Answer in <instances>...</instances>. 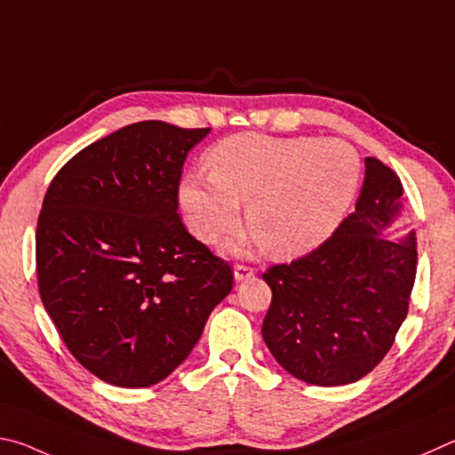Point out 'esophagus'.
Listing matches in <instances>:
<instances>
[{"instance_id":"esophagus-1","label":"esophagus","mask_w":455,"mask_h":455,"mask_svg":"<svg viewBox=\"0 0 455 455\" xmlns=\"http://www.w3.org/2000/svg\"><path fill=\"white\" fill-rule=\"evenodd\" d=\"M253 274V267H250V266H243V264H235V267H234V277L237 282H242V280H248V277H251Z\"/></svg>"}]
</instances>
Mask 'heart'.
I'll use <instances>...</instances> for the list:
<instances>
[{
  "label": "heart",
  "mask_w": 455,
  "mask_h": 455,
  "mask_svg": "<svg viewBox=\"0 0 455 455\" xmlns=\"http://www.w3.org/2000/svg\"><path fill=\"white\" fill-rule=\"evenodd\" d=\"M212 175L181 180L180 202L202 240L215 243L248 223L277 256H299L328 240L360 186L362 162L341 140L237 133L207 154Z\"/></svg>",
  "instance_id": "obj_1"
}]
</instances>
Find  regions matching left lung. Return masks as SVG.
Instances as JSON below:
<instances>
[{"label": "left lung", "instance_id": "left-lung-1", "mask_svg": "<svg viewBox=\"0 0 455 455\" xmlns=\"http://www.w3.org/2000/svg\"><path fill=\"white\" fill-rule=\"evenodd\" d=\"M402 181L365 157L355 212L320 248L264 274L272 304L261 336L277 363L314 386L362 379L384 360L408 315L416 235H381L402 210Z\"/></svg>", "mask_w": 455, "mask_h": 455}]
</instances>
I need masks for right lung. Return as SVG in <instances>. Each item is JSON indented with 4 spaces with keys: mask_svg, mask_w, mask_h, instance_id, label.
<instances>
[{
    "mask_svg": "<svg viewBox=\"0 0 455 455\" xmlns=\"http://www.w3.org/2000/svg\"><path fill=\"white\" fill-rule=\"evenodd\" d=\"M210 127L138 122L55 173L36 232L37 288L71 355L119 387L165 379L234 288L226 259L188 234L178 191Z\"/></svg>",
    "mask_w": 455,
    "mask_h": 455,
    "instance_id": "add662e5",
    "label": "right lung"
}]
</instances>
